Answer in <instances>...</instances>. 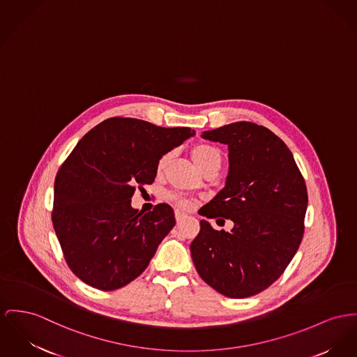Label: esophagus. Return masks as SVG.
Listing matches in <instances>:
<instances>
[{"instance_id":"34e87169","label":"esophagus","mask_w":357,"mask_h":357,"mask_svg":"<svg viewBox=\"0 0 357 357\" xmlns=\"http://www.w3.org/2000/svg\"><path fill=\"white\" fill-rule=\"evenodd\" d=\"M174 216H176V222H177V223H180V222H183V220L185 219V215L183 214V213H180V211H176Z\"/></svg>"}]
</instances>
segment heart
<instances>
[{
	"mask_svg": "<svg viewBox=\"0 0 357 357\" xmlns=\"http://www.w3.org/2000/svg\"><path fill=\"white\" fill-rule=\"evenodd\" d=\"M190 157L193 160V162L196 164V167L200 169V172L203 173L207 167H220L222 162V154L219 151L218 147H215L213 144L208 143H197L190 149ZM170 160V153H165L164 155L160 157L158 162H157V172L161 173L165 167H167V162ZM167 199L170 202H173L177 207L180 208H190V203L188 199L177 196L174 193L167 195Z\"/></svg>",
	"mask_w": 357,
	"mask_h": 357,
	"instance_id": "1",
	"label": "heart"
}]
</instances>
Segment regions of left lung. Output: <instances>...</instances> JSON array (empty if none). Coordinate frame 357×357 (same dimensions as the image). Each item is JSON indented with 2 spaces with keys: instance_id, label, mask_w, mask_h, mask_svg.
<instances>
[{
  "instance_id": "obj_1",
  "label": "left lung",
  "mask_w": 357,
  "mask_h": 357,
  "mask_svg": "<svg viewBox=\"0 0 357 357\" xmlns=\"http://www.w3.org/2000/svg\"><path fill=\"white\" fill-rule=\"evenodd\" d=\"M203 138L229 146L230 170L226 187L202 215L230 219L234 227L218 231L200 220L192 260L219 294L249 298L283 275L302 242L306 183L287 144L264 126L237 121L206 131Z\"/></svg>"
}]
</instances>
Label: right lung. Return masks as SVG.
<instances>
[{"label":"right lung","instance_id":"1","mask_svg":"<svg viewBox=\"0 0 357 357\" xmlns=\"http://www.w3.org/2000/svg\"><path fill=\"white\" fill-rule=\"evenodd\" d=\"M195 132L144 120L109 118L77 143L54 185L52 225L73 273L114 291L137 279L174 227L170 206L131 207L137 188L153 184L161 155Z\"/></svg>","mask_w":357,"mask_h":357}]
</instances>
